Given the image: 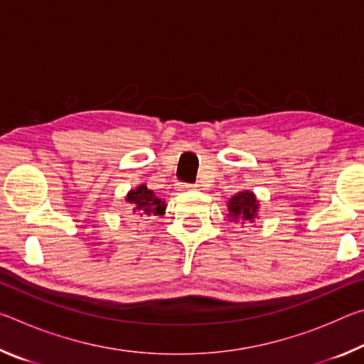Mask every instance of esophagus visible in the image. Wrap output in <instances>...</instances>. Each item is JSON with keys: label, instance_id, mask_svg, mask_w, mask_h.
Masks as SVG:
<instances>
[{"label": "esophagus", "instance_id": "obj_1", "mask_svg": "<svg viewBox=\"0 0 364 364\" xmlns=\"http://www.w3.org/2000/svg\"><path fill=\"white\" fill-rule=\"evenodd\" d=\"M196 188H197L196 184H188V183L180 184V189H181V191H193V189H196Z\"/></svg>", "mask_w": 364, "mask_h": 364}]
</instances>
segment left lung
I'll return each instance as SVG.
<instances>
[{"mask_svg": "<svg viewBox=\"0 0 364 364\" xmlns=\"http://www.w3.org/2000/svg\"><path fill=\"white\" fill-rule=\"evenodd\" d=\"M258 202L255 200V196L252 193H237L236 196L228 202V208H230V217L232 220H241L242 225L244 221H254L257 210H258Z\"/></svg>", "mask_w": 364, "mask_h": 364, "instance_id": "1", "label": "left lung"}]
</instances>
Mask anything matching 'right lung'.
Returning a JSON list of instances; mask_svg holds the SVG:
<instances>
[{"label": "right lung", "mask_w": 364, "mask_h": 364, "mask_svg": "<svg viewBox=\"0 0 364 364\" xmlns=\"http://www.w3.org/2000/svg\"><path fill=\"white\" fill-rule=\"evenodd\" d=\"M127 202L133 207L134 213H139L141 217L143 215H154V217H159V215H164L165 212V204L159 197L152 193L151 189H147L144 184L138 186V189H133L127 196Z\"/></svg>", "instance_id": "add662e5"}]
</instances>
